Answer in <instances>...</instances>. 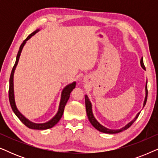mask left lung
Wrapping results in <instances>:
<instances>
[{
  "mask_svg": "<svg viewBox=\"0 0 158 158\" xmlns=\"http://www.w3.org/2000/svg\"><path fill=\"white\" fill-rule=\"evenodd\" d=\"M140 64H141L142 68H143L144 70H145V67H144V63H143V57H142L141 60H140ZM147 99H148V81H146V85H145V97H144V103H143V107L146 104ZM85 100L86 113H87V116H88V120H89V122H90V124H91L93 126H94L95 128L97 129V130H98L99 131H101V132H103V133H106V134H116V133L121 132V131H123L126 130V129H128L129 127H130L131 125L133 123L135 122L136 119H137V117H138V116H139V114H140V111H139V113L137 114V115H136L135 117L133 119L131 120L130 122H129L128 124L125 125L124 127H123L122 128L118 129H108V128H106V127H105L104 126H103L102 124H101L100 123H99L98 121L96 120V118H95L94 114H93L91 102H90V99L88 98V97L87 95H85Z\"/></svg>",
  "mask_w": 158,
  "mask_h": 158,
  "instance_id": "left-lung-1",
  "label": "left lung"
}]
</instances>
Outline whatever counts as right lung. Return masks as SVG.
<instances>
[{"mask_svg": "<svg viewBox=\"0 0 158 158\" xmlns=\"http://www.w3.org/2000/svg\"><path fill=\"white\" fill-rule=\"evenodd\" d=\"M40 29H36L34 32H32L31 34H29V36L26 39V40L23 41L22 44H21L20 47H19V50L18 52V54H17L16 56V62H15V64L14 68L12 69L11 73H10V80H9V91H8V97H9V101L10 106H11V109L14 112V114H16V116L18 117L21 122L23 123L25 126L29 127V129H50L52 127H53L55 124H57V122H59L60 118H61L62 114H63L64 106H65L67 102H68L69 98H70V93L72 92V90L75 88V85H76V82H73L72 83L68 84L65 87H64L62 90L61 93V98H60V101L59 104V108H58V111L57 114H55V116L51 118L50 120H49L48 122L45 123H41V124H38V123H34L32 122L31 121L28 119L27 118H26L19 111L18 108L16 106V101H15V94H14V73L15 70H16L17 64H18L19 57H20L21 53L22 52V49L26 44V43L28 40H29L31 36L37 33L38 31H40Z\"/></svg>", "mask_w": 158, "mask_h": 158, "instance_id": "add662e5", "label": "right lung"}]
</instances>
